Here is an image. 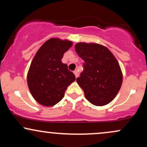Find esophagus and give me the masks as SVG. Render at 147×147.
Returning <instances> with one entry per match:
<instances>
[{"label":"esophagus","instance_id":"34e87169","mask_svg":"<svg viewBox=\"0 0 147 147\" xmlns=\"http://www.w3.org/2000/svg\"><path fill=\"white\" fill-rule=\"evenodd\" d=\"M74 74H75L76 78H77V77H79V72H78V71H77V70H75V71H74Z\"/></svg>","mask_w":147,"mask_h":147}]
</instances>
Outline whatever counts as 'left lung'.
<instances>
[{"label": "left lung", "instance_id": "obj_1", "mask_svg": "<svg viewBox=\"0 0 147 147\" xmlns=\"http://www.w3.org/2000/svg\"><path fill=\"white\" fill-rule=\"evenodd\" d=\"M75 48L84 61V70L77 78V84L91 104L106 105L115 97L122 86L123 75L119 63L102 45L80 42Z\"/></svg>", "mask_w": 147, "mask_h": 147}]
</instances>
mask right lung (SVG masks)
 <instances>
[{
  "instance_id": "obj_1",
  "label": "right lung",
  "mask_w": 147,
  "mask_h": 147,
  "mask_svg": "<svg viewBox=\"0 0 147 147\" xmlns=\"http://www.w3.org/2000/svg\"><path fill=\"white\" fill-rule=\"evenodd\" d=\"M72 42L52 38L41 45L32 61L27 75L34 99L45 106H52L64 97L65 91L75 81V76L61 62L63 54Z\"/></svg>"
}]
</instances>
